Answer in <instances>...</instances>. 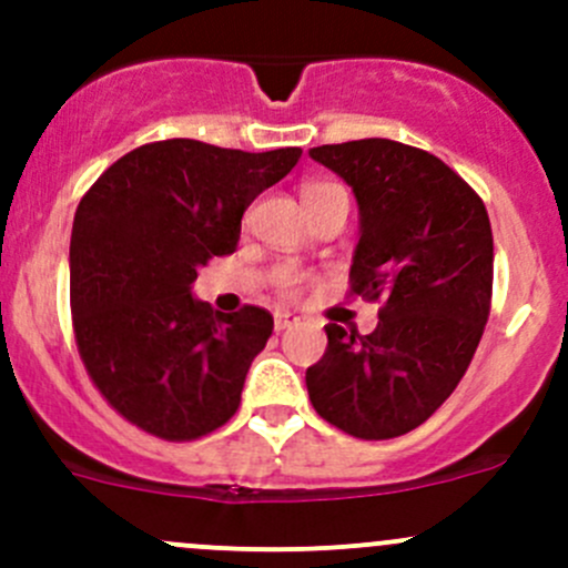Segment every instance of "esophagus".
<instances>
[{
	"label": "esophagus",
	"mask_w": 568,
	"mask_h": 568,
	"mask_svg": "<svg viewBox=\"0 0 568 568\" xmlns=\"http://www.w3.org/2000/svg\"><path fill=\"white\" fill-rule=\"evenodd\" d=\"M296 324H300V318H296L294 313H277V316H274V329L277 332L291 329V326H296Z\"/></svg>",
	"instance_id": "obj_1"
}]
</instances>
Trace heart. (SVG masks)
Masks as SVG:
<instances>
[{
    "label": "heart",
    "mask_w": 568,
    "mask_h": 568,
    "mask_svg": "<svg viewBox=\"0 0 568 568\" xmlns=\"http://www.w3.org/2000/svg\"><path fill=\"white\" fill-rule=\"evenodd\" d=\"M321 186H329V183H313V186H307V189H305V194H307V192H316V189H321ZM296 280H300V277H296V274L285 272L283 277H280V288H283L285 294H294V285H296Z\"/></svg>",
    "instance_id": "b5f03b06"
}]
</instances>
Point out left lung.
I'll list each match as a JSON object with an SVG mask.
<instances>
[{
	"mask_svg": "<svg viewBox=\"0 0 568 568\" xmlns=\"http://www.w3.org/2000/svg\"><path fill=\"white\" fill-rule=\"evenodd\" d=\"M311 159L357 197L348 277L382 311L371 335L324 326L326 352L307 368V393L352 437H400L456 390L484 335L495 266L489 214L443 159L404 142L321 145Z\"/></svg>",
	"mask_w": 568,
	"mask_h": 568,
	"instance_id": "left-lung-1",
	"label": "left lung"
}]
</instances>
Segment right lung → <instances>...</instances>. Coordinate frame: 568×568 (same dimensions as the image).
Here are the masks:
<instances>
[{
    "label": "right lung",
    "mask_w": 568,
    "mask_h": 568,
    "mask_svg": "<svg viewBox=\"0 0 568 568\" xmlns=\"http://www.w3.org/2000/svg\"><path fill=\"white\" fill-rule=\"evenodd\" d=\"M302 148L244 153L164 140L125 153L79 203L71 231L77 346L101 395L153 437L183 443L225 426L274 318L214 313L192 283L236 250L242 216Z\"/></svg>",
    "instance_id": "1"
}]
</instances>
